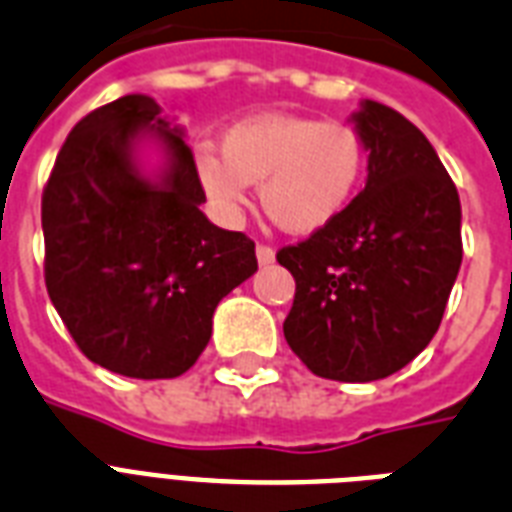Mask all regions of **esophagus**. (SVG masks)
Returning a JSON list of instances; mask_svg holds the SVG:
<instances>
[{
	"label": "esophagus",
	"mask_w": 512,
	"mask_h": 512,
	"mask_svg": "<svg viewBox=\"0 0 512 512\" xmlns=\"http://www.w3.org/2000/svg\"><path fill=\"white\" fill-rule=\"evenodd\" d=\"M256 259H259L261 267H267L275 261V251L269 248V245H256Z\"/></svg>",
	"instance_id": "esophagus-1"
}]
</instances>
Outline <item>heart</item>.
<instances>
[{"mask_svg":"<svg viewBox=\"0 0 512 512\" xmlns=\"http://www.w3.org/2000/svg\"><path fill=\"white\" fill-rule=\"evenodd\" d=\"M366 176V146L350 125L259 114L221 136V154H197V178L221 219L237 221L261 184V205L277 227L312 235L331 227Z\"/></svg>","mask_w":512,"mask_h":512,"instance_id":"heart-1","label":"heart"}]
</instances>
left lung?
<instances>
[{"instance_id":"left-lung-1","label":"left lung","mask_w":512,"mask_h":512,"mask_svg":"<svg viewBox=\"0 0 512 512\" xmlns=\"http://www.w3.org/2000/svg\"><path fill=\"white\" fill-rule=\"evenodd\" d=\"M355 128L366 189L331 227L277 251L296 280L285 342L336 382H374L417 358L462 264L457 186L425 133L376 101H363Z\"/></svg>"}]
</instances>
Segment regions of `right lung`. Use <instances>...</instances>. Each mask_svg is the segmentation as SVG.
I'll use <instances>...</instances> for the list:
<instances>
[{
  "instance_id": "right-lung-1",
  "label": "right lung",
  "mask_w": 512,
  "mask_h": 512,
  "mask_svg": "<svg viewBox=\"0 0 512 512\" xmlns=\"http://www.w3.org/2000/svg\"><path fill=\"white\" fill-rule=\"evenodd\" d=\"M169 152L160 185L132 162L138 135ZM197 165L149 95H122L71 128L42 192L45 285L85 358L133 379L194 366L213 312L259 269L243 232L205 219Z\"/></svg>"
}]
</instances>
